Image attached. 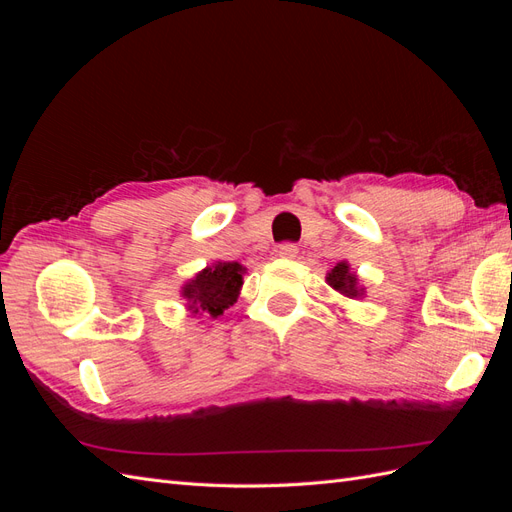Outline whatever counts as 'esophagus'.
Masks as SVG:
<instances>
[{
    "label": "esophagus",
    "instance_id": "obj_1",
    "mask_svg": "<svg viewBox=\"0 0 512 512\" xmlns=\"http://www.w3.org/2000/svg\"><path fill=\"white\" fill-rule=\"evenodd\" d=\"M277 254H280L282 258H297V254H299V247L294 245V243H282L280 247H277Z\"/></svg>",
    "mask_w": 512,
    "mask_h": 512
}]
</instances>
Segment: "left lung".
Returning a JSON list of instances; mask_svg holds the SVG:
<instances>
[{"mask_svg":"<svg viewBox=\"0 0 512 512\" xmlns=\"http://www.w3.org/2000/svg\"><path fill=\"white\" fill-rule=\"evenodd\" d=\"M327 282L333 290H337L339 294H346L350 299L359 297L361 294V290L356 288V275L350 273L346 262H339V265L327 275Z\"/></svg>","mask_w":512,"mask_h":512,"instance_id":"obj_1","label":"left lung"}]
</instances>
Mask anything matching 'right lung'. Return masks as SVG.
I'll return each instance as SVG.
<instances>
[{"instance_id":"add662e5","label":"right lung","mask_w":512,"mask_h":512,"mask_svg":"<svg viewBox=\"0 0 512 512\" xmlns=\"http://www.w3.org/2000/svg\"><path fill=\"white\" fill-rule=\"evenodd\" d=\"M243 284V267L239 262H218L215 267L200 271L190 284L183 286V297L192 305V314L218 318L239 297Z\"/></svg>"}]
</instances>
